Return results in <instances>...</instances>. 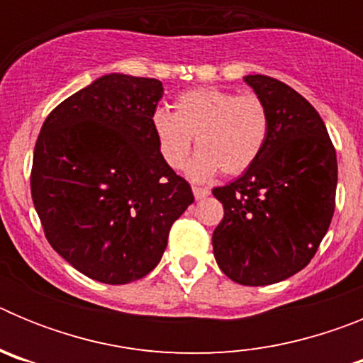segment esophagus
Segmentation results:
<instances>
[{"instance_id": "1", "label": "esophagus", "mask_w": 363, "mask_h": 363, "mask_svg": "<svg viewBox=\"0 0 363 363\" xmlns=\"http://www.w3.org/2000/svg\"><path fill=\"white\" fill-rule=\"evenodd\" d=\"M192 192H194V198H196V200H203V198H207L211 194L209 189L203 187H192Z\"/></svg>"}]
</instances>
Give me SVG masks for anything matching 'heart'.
<instances>
[{
	"mask_svg": "<svg viewBox=\"0 0 363 363\" xmlns=\"http://www.w3.org/2000/svg\"><path fill=\"white\" fill-rule=\"evenodd\" d=\"M152 130L163 162L182 169L196 138L198 154L187 167L194 182H207L221 171L236 176L251 169L264 152L269 111L258 96H236L218 86L187 91L174 101V112L156 108Z\"/></svg>",
	"mask_w": 363,
	"mask_h": 363,
	"instance_id": "heart-1",
	"label": "heart"
}]
</instances>
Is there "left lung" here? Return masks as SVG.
Returning <instances> with one entry per match:
<instances>
[{
    "label": "left lung",
    "mask_w": 363,
    "mask_h": 363,
    "mask_svg": "<svg viewBox=\"0 0 363 363\" xmlns=\"http://www.w3.org/2000/svg\"><path fill=\"white\" fill-rule=\"evenodd\" d=\"M243 82L269 111L264 152L213 189L223 220L213 233L216 264L242 285H271L306 267L335 213L338 163L316 108L289 85L255 74Z\"/></svg>",
    "instance_id": "obj_1"
}]
</instances>
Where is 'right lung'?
I'll list each match as a JSON object with an SVG mask.
<instances>
[{
  "instance_id": "1",
  "label": "right lung",
  "mask_w": 363,
  "mask_h": 363,
  "mask_svg": "<svg viewBox=\"0 0 363 363\" xmlns=\"http://www.w3.org/2000/svg\"><path fill=\"white\" fill-rule=\"evenodd\" d=\"M162 96L158 79L105 74L57 105L38 136L30 191L45 236L92 280L123 285L149 274L194 201L156 143Z\"/></svg>"
}]
</instances>
